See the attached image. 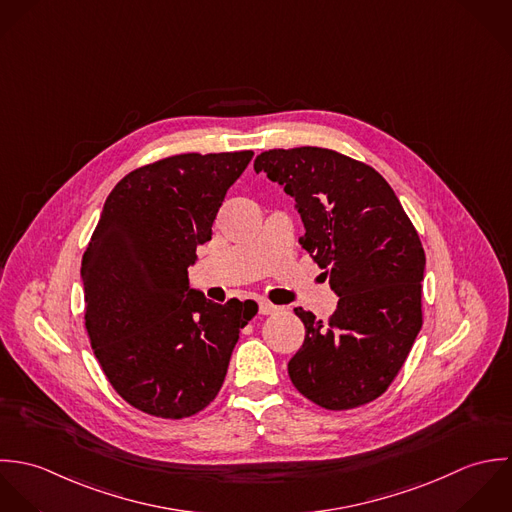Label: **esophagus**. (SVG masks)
<instances>
[{
  "instance_id": "obj_1",
  "label": "esophagus",
  "mask_w": 512,
  "mask_h": 512,
  "mask_svg": "<svg viewBox=\"0 0 512 512\" xmlns=\"http://www.w3.org/2000/svg\"><path fill=\"white\" fill-rule=\"evenodd\" d=\"M277 310H279V307H275V305H271L267 301H259V314H273Z\"/></svg>"
}]
</instances>
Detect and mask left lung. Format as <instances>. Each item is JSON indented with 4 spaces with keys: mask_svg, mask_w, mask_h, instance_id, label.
Here are the masks:
<instances>
[{
    "mask_svg": "<svg viewBox=\"0 0 512 512\" xmlns=\"http://www.w3.org/2000/svg\"><path fill=\"white\" fill-rule=\"evenodd\" d=\"M253 168L295 198L299 243L338 297L328 322L295 308L307 334L289 362L291 382L320 408L364 406L394 382L421 328L419 235L390 184L344 154L279 148Z\"/></svg>",
    "mask_w": 512,
    "mask_h": 512,
    "instance_id": "left-lung-1",
    "label": "left lung"
}]
</instances>
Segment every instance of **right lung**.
I'll list each match as a JSON object with an SVG mask.
<instances>
[{
    "mask_svg": "<svg viewBox=\"0 0 512 512\" xmlns=\"http://www.w3.org/2000/svg\"><path fill=\"white\" fill-rule=\"evenodd\" d=\"M253 152L178 154L124 176L83 255L85 326L130 406L182 419L217 396L253 301L211 303L188 267Z\"/></svg>",
    "mask_w": 512,
    "mask_h": 512,
    "instance_id": "obj_1",
    "label": "right lung"
}]
</instances>
